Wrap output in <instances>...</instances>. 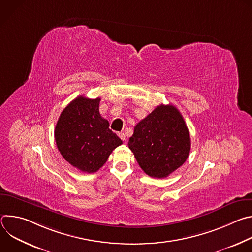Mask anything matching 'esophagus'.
Masks as SVG:
<instances>
[{"mask_svg":"<svg viewBox=\"0 0 252 252\" xmlns=\"http://www.w3.org/2000/svg\"><path fill=\"white\" fill-rule=\"evenodd\" d=\"M119 136L121 137V139H122V140L126 141V134H125L124 132H119Z\"/></svg>","mask_w":252,"mask_h":252,"instance_id":"1","label":"esophagus"}]
</instances>
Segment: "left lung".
<instances>
[{
    "mask_svg": "<svg viewBox=\"0 0 252 252\" xmlns=\"http://www.w3.org/2000/svg\"><path fill=\"white\" fill-rule=\"evenodd\" d=\"M127 145L143 171L163 178L187 160L190 135L176 107L160 104L134 126Z\"/></svg>",
    "mask_w": 252,
    "mask_h": 252,
    "instance_id": "1",
    "label": "left lung"
}]
</instances>
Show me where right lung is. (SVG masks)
I'll use <instances>...</instances> for the list:
<instances>
[{
    "label": "right lung",
    "mask_w": 252,
    "mask_h": 252,
    "mask_svg": "<svg viewBox=\"0 0 252 252\" xmlns=\"http://www.w3.org/2000/svg\"><path fill=\"white\" fill-rule=\"evenodd\" d=\"M100 98L78 96L62 112L56 128L55 139L63 158L83 172L97 171L122 139L110 129L99 111Z\"/></svg>",
    "instance_id": "obj_1"
}]
</instances>
